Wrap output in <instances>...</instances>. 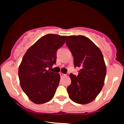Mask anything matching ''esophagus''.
Listing matches in <instances>:
<instances>
[{"label":"esophagus","mask_w":124,"mask_h":124,"mask_svg":"<svg viewBox=\"0 0 124 124\" xmlns=\"http://www.w3.org/2000/svg\"><path fill=\"white\" fill-rule=\"evenodd\" d=\"M60 77H64V76L66 75H65V74L62 73H60Z\"/></svg>","instance_id":"esophagus-1"}]
</instances>
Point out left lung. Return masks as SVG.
I'll use <instances>...</instances> for the list:
<instances>
[{
	"instance_id": "left-lung-1",
	"label": "left lung",
	"mask_w": 124,
	"mask_h": 124,
	"mask_svg": "<svg viewBox=\"0 0 124 124\" xmlns=\"http://www.w3.org/2000/svg\"><path fill=\"white\" fill-rule=\"evenodd\" d=\"M66 44L74 58L75 68H79L77 76L70 74L68 87L70 98L80 104L94 100L104 86L106 66L101 51L89 39L82 35L69 36Z\"/></svg>"
}]
</instances>
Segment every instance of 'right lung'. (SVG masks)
Here are the masks:
<instances>
[{
  "label": "right lung",
  "mask_w": 124,
  "mask_h": 124,
  "mask_svg": "<svg viewBox=\"0 0 124 124\" xmlns=\"http://www.w3.org/2000/svg\"><path fill=\"white\" fill-rule=\"evenodd\" d=\"M67 36L48 34L30 47L18 68L20 86L35 104L49 102L59 84V73L49 71L56 64V51L66 41Z\"/></svg>",
  "instance_id": "1"
}]
</instances>
